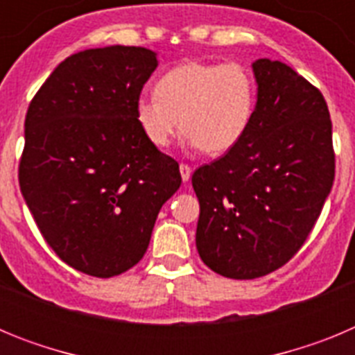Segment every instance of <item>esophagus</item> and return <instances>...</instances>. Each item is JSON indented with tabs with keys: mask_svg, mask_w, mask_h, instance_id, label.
<instances>
[{
	"mask_svg": "<svg viewBox=\"0 0 355 355\" xmlns=\"http://www.w3.org/2000/svg\"><path fill=\"white\" fill-rule=\"evenodd\" d=\"M180 172H181V180H183V183H187V181L190 180V175H192V168L188 167L187 163H181Z\"/></svg>",
	"mask_w": 355,
	"mask_h": 355,
	"instance_id": "esophagus-1",
	"label": "esophagus"
}]
</instances>
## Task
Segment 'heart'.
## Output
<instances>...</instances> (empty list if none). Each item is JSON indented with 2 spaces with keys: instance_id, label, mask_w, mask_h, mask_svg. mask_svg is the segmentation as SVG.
Wrapping results in <instances>:
<instances>
[{
  "instance_id": "1",
  "label": "heart",
  "mask_w": 355,
  "mask_h": 355,
  "mask_svg": "<svg viewBox=\"0 0 355 355\" xmlns=\"http://www.w3.org/2000/svg\"><path fill=\"white\" fill-rule=\"evenodd\" d=\"M155 92L135 103L146 139L167 147L183 130L188 146L209 156L225 155L241 142L256 108V81L234 62H181L158 78Z\"/></svg>"
}]
</instances>
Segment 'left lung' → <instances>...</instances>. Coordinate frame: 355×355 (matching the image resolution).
I'll return each instance as SVG.
<instances>
[{"label":"left lung","instance_id":"obj_1","mask_svg":"<svg viewBox=\"0 0 355 355\" xmlns=\"http://www.w3.org/2000/svg\"><path fill=\"white\" fill-rule=\"evenodd\" d=\"M258 101L241 142L192 175L196 245L213 272L256 279L293 258L334 181L324 96L279 60L252 64Z\"/></svg>","mask_w":355,"mask_h":355}]
</instances>
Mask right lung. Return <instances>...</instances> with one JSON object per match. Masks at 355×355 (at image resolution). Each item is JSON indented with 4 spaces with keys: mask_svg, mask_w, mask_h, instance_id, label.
I'll return each mask as SVG.
<instances>
[{
    "mask_svg": "<svg viewBox=\"0 0 355 355\" xmlns=\"http://www.w3.org/2000/svg\"><path fill=\"white\" fill-rule=\"evenodd\" d=\"M158 67L135 46L65 58L31 99L19 187L44 240L69 266L114 277L144 258L180 165L146 139L135 103Z\"/></svg>",
    "mask_w": 355,
    "mask_h": 355,
    "instance_id": "1",
    "label": "right lung"
}]
</instances>
